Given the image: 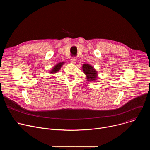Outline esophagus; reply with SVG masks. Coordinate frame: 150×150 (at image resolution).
Segmentation results:
<instances>
[{
  "label": "esophagus",
  "mask_w": 150,
  "mask_h": 150,
  "mask_svg": "<svg viewBox=\"0 0 150 150\" xmlns=\"http://www.w3.org/2000/svg\"><path fill=\"white\" fill-rule=\"evenodd\" d=\"M71 62L73 63H76V57H72L71 58Z\"/></svg>",
  "instance_id": "1"
}]
</instances>
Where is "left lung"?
Masks as SVG:
<instances>
[{
  "mask_svg": "<svg viewBox=\"0 0 150 150\" xmlns=\"http://www.w3.org/2000/svg\"><path fill=\"white\" fill-rule=\"evenodd\" d=\"M83 71L85 74L87 75L88 81H94L97 78V73L94 69L93 67L88 64H83L82 66Z\"/></svg>",
  "mask_w": 150,
  "mask_h": 150,
  "instance_id": "left-lung-1",
  "label": "left lung"
}]
</instances>
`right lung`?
Instances as JSON below:
<instances>
[{"mask_svg":"<svg viewBox=\"0 0 150 150\" xmlns=\"http://www.w3.org/2000/svg\"><path fill=\"white\" fill-rule=\"evenodd\" d=\"M63 63H64V62H60V63H59L58 64H57V65L53 68L52 71L50 72V73H52V74L56 73L57 71H59V69H60L61 67L63 65Z\"/></svg>","mask_w":150,"mask_h":150,"instance_id":"add662e5","label":"right lung"}]
</instances>
